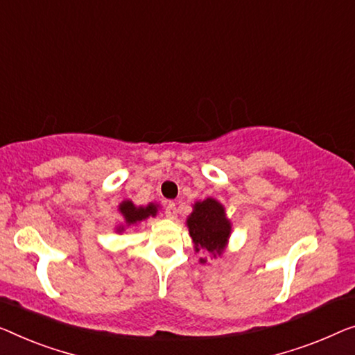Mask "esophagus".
I'll return each instance as SVG.
<instances>
[{
    "label": "esophagus",
    "instance_id": "esophagus-1",
    "mask_svg": "<svg viewBox=\"0 0 355 355\" xmlns=\"http://www.w3.org/2000/svg\"><path fill=\"white\" fill-rule=\"evenodd\" d=\"M166 216L167 218H171V220H173L177 216V205H175V202H167V205H166Z\"/></svg>",
    "mask_w": 355,
    "mask_h": 355
}]
</instances>
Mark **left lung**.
Listing matches in <instances>:
<instances>
[{"mask_svg": "<svg viewBox=\"0 0 355 355\" xmlns=\"http://www.w3.org/2000/svg\"><path fill=\"white\" fill-rule=\"evenodd\" d=\"M194 250L220 257L225 252L231 234V221L226 218L225 207L214 198L199 200L193 205V214L187 220ZM205 263V258H199Z\"/></svg>", "mask_w": 355, "mask_h": 355, "instance_id": "left-lung-1", "label": "left lung"}]
</instances>
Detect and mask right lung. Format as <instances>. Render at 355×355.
<instances>
[{"instance_id": "right-lung-1", "label": "right lung", "mask_w": 355, "mask_h": 355, "mask_svg": "<svg viewBox=\"0 0 355 355\" xmlns=\"http://www.w3.org/2000/svg\"><path fill=\"white\" fill-rule=\"evenodd\" d=\"M119 211L125 221V226H135L141 223V221H145L146 218H150V216H156L157 205L150 202L148 205H145V207L144 205L137 207L132 200H123V202L119 204ZM116 231L123 232L124 226H119Z\"/></svg>"}]
</instances>
